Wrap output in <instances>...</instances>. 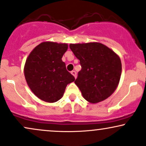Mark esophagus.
I'll return each instance as SVG.
<instances>
[{"instance_id": "obj_1", "label": "esophagus", "mask_w": 146, "mask_h": 146, "mask_svg": "<svg viewBox=\"0 0 146 146\" xmlns=\"http://www.w3.org/2000/svg\"><path fill=\"white\" fill-rule=\"evenodd\" d=\"M71 74L73 75V76L75 77V78H76V77H77V73H76V71H71Z\"/></svg>"}]
</instances>
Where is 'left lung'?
I'll return each instance as SVG.
<instances>
[{"label":"left lung","mask_w":146,"mask_h":146,"mask_svg":"<svg viewBox=\"0 0 146 146\" xmlns=\"http://www.w3.org/2000/svg\"><path fill=\"white\" fill-rule=\"evenodd\" d=\"M69 47L82 66L75 84L83 97L92 103L108 99L120 79L122 64L118 56L100 43L70 44Z\"/></svg>","instance_id":"8db88e82"}]
</instances>
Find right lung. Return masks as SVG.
<instances>
[{
	"label": "right lung",
	"instance_id": "1",
	"mask_svg": "<svg viewBox=\"0 0 146 146\" xmlns=\"http://www.w3.org/2000/svg\"><path fill=\"white\" fill-rule=\"evenodd\" d=\"M68 49L66 43L43 42L33 50L26 59L24 75L33 92L48 103L62 97L67 84L75 78L62 62L63 54Z\"/></svg>",
	"mask_w": 146,
	"mask_h": 146
}]
</instances>
